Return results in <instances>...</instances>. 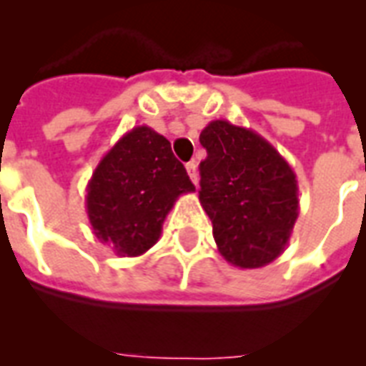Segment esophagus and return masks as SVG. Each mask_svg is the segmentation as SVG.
Masks as SVG:
<instances>
[{"label": "esophagus", "instance_id": "esophagus-1", "mask_svg": "<svg viewBox=\"0 0 366 366\" xmlns=\"http://www.w3.org/2000/svg\"><path fill=\"white\" fill-rule=\"evenodd\" d=\"M186 171H188L189 178H192V182L197 186V180H199V177H197V163H195V161H189V163H186Z\"/></svg>", "mask_w": 366, "mask_h": 366}]
</instances>
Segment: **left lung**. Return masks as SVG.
Here are the masks:
<instances>
[{"instance_id": "8db88e82", "label": "left lung", "mask_w": 366, "mask_h": 366, "mask_svg": "<svg viewBox=\"0 0 366 366\" xmlns=\"http://www.w3.org/2000/svg\"><path fill=\"white\" fill-rule=\"evenodd\" d=\"M199 201L220 254L243 269L285 250L298 218V182L285 157L258 132L217 119L201 131Z\"/></svg>"}]
</instances>
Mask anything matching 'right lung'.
Returning a JSON list of instances; mask_svg holds the SVG:
<instances>
[{
  "label": "right lung",
  "mask_w": 366,
  "mask_h": 366,
  "mask_svg": "<svg viewBox=\"0 0 366 366\" xmlns=\"http://www.w3.org/2000/svg\"><path fill=\"white\" fill-rule=\"evenodd\" d=\"M189 192L195 186L171 142L140 125L100 159L87 184L85 207L100 243L119 256H140L157 243L169 211Z\"/></svg>",
  "instance_id": "right-lung-1"
}]
</instances>
